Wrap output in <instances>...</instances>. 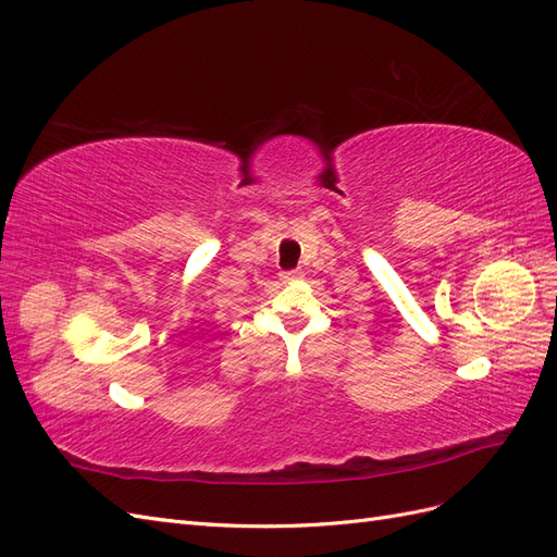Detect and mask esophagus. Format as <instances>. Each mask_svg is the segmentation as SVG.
I'll return each instance as SVG.
<instances>
[{
  "mask_svg": "<svg viewBox=\"0 0 557 557\" xmlns=\"http://www.w3.org/2000/svg\"><path fill=\"white\" fill-rule=\"evenodd\" d=\"M281 278H283L285 283H290V281H299V278H301V272H299V269H295V272H281Z\"/></svg>",
  "mask_w": 557,
  "mask_h": 557,
  "instance_id": "esophagus-1",
  "label": "esophagus"
}]
</instances>
